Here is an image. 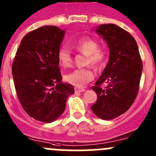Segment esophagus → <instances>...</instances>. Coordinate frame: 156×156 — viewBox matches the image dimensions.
Wrapping results in <instances>:
<instances>
[{
	"mask_svg": "<svg viewBox=\"0 0 156 156\" xmlns=\"http://www.w3.org/2000/svg\"><path fill=\"white\" fill-rule=\"evenodd\" d=\"M85 91V89L83 87H75V92L76 93H80Z\"/></svg>",
	"mask_w": 156,
	"mask_h": 156,
	"instance_id": "1",
	"label": "esophagus"
}]
</instances>
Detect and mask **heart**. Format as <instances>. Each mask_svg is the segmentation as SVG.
Here are the masks:
<instances>
[{
    "label": "heart",
    "mask_w": 156,
    "mask_h": 156,
    "mask_svg": "<svg viewBox=\"0 0 156 156\" xmlns=\"http://www.w3.org/2000/svg\"><path fill=\"white\" fill-rule=\"evenodd\" d=\"M73 47L81 53L87 55L86 65H92L97 69L102 68L107 61L108 55V48L104 45H98V40L86 37L77 40L73 44ZM57 58L63 67L70 66L73 63L71 52L68 48L62 46L57 52ZM94 79V73L91 66L76 69L65 76L67 83L80 87Z\"/></svg>",
    "instance_id": "heart-1"
}]
</instances>
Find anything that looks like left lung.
<instances>
[{
	"mask_svg": "<svg viewBox=\"0 0 156 156\" xmlns=\"http://www.w3.org/2000/svg\"><path fill=\"white\" fill-rule=\"evenodd\" d=\"M108 43V65L92 89L98 100L91 107L103 120H111L126 112L135 101L142 72V61L133 36L113 24H104L95 30ZM107 83L105 89L101 87Z\"/></svg>",
	"mask_w": 156,
	"mask_h": 156,
	"instance_id": "8db88e82",
	"label": "left lung"
}]
</instances>
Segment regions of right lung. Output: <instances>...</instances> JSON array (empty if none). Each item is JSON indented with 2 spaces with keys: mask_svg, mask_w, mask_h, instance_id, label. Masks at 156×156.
<instances>
[{
  "mask_svg": "<svg viewBox=\"0 0 156 156\" xmlns=\"http://www.w3.org/2000/svg\"><path fill=\"white\" fill-rule=\"evenodd\" d=\"M65 31L47 25L30 31L21 40L12 63L17 96L30 117L44 123L63 113L73 86L62 83L57 52Z\"/></svg>",
  "mask_w": 156,
  "mask_h": 156,
  "instance_id": "add662e5",
  "label": "right lung"
}]
</instances>
